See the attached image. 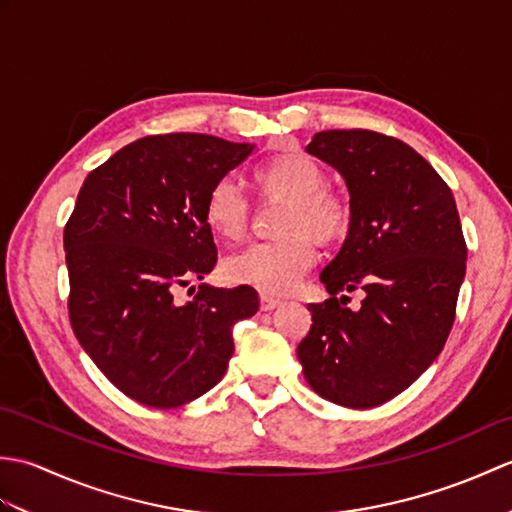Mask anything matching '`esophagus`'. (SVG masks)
Instances as JSON below:
<instances>
[{"label":"esophagus","mask_w":512,"mask_h":512,"mask_svg":"<svg viewBox=\"0 0 512 512\" xmlns=\"http://www.w3.org/2000/svg\"><path fill=\"white\" fill-rule=\"evenodd\" d=\"M279 306H281V299H273V297H266V295L259 297V308H262L264 312H270V310H275Z\"/></svg>","instance_id":"obj_1"}]
</instances>
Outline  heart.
<instances>
[{
  "instance_id": "b5f03b06",
  "label": "heart",
  "mask_w": 512,
  "mask_h": 512,
  "mask_svg": "<svg viewBox=\"0 0 512 512\" xmlns=\"http://www.w3.org/2000/svg\"><path fill=\"white\" fill-rule=\"evenodd\" d=\"M255 187L264 200L286 202L277 233L284 237L259 242L224 262L231 284L266 295H286L317 262L319 244H336L352 231L354 209L347 195L325 187V169L301 149L286 147L253 169ZM204 222L211 231L239 242L250 222V202L231 178L217 180L206 193Z\"/></svg>"
}]
</instances>
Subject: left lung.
<instances>
[{
    "label": "left lung",
    "mask_w": 512,
    "mask_h": 512,
    "mask_svg": "<svg viewBox=\"0 0 512 512\" xmlns=\"http://www.w3.org/2000/svg\"><path fill=\"white\" fill-rule=\"evenodd\" d=\"M306 151L345 178L354 222L321 273L330 299L308 306L297 356L321 398L372 409L405 391L449 339L466 273L460 215L447 182L398 138L328 129ZM354 289L364 292L358 311L346 308Z\"/></svg>",
    "instance_id": "left-lung-1"
}]
</instances>
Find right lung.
Instances as JSON below:
<instances>
[{"instance_id": "right-lung-1", "label": "right lung", "mask_w": 512, "mask_h": 512, "mask_svg": "<svg viewBox=\"0 0 512 512\" xmlns=\"http://www.w3.org/2000/svg\"><path fill=\"white\" fill-rule=\"evenodd\" d=\"M250 151L206 134L145 136L79 191L63 231L70 323L94 365L140 405L182 407L220 383L233 325L259 308L248 286L200 284L191 301L176 299L217 262L206 193Z\"/></svg>"}]
</instances>
